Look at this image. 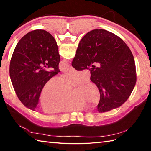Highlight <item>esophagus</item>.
Returning <instances> with one entry per match:
<instances>
[{"label":"esophagus","mask_w":151,"mask_h":151,"mask_svg":"<svg viewBox=\"0 0 151 151\" xmlns=\"http://www.w3.org/2000/svg\"><path fill=\"white\" fill-rule=\"evenodd\" d=\"M75 70V68H74L72 66H70V68H69V70L72 71V70Z\"/></svg>","instance_id":"1"}]
</instances>
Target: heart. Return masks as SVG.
Listing matches in <instances>:
<instances>
[{
    "instance_id": "1",
    "label": "heart",
    "mask_w": 151,
    "mask_h": 151,
    "mask_svg": "<svg viewBox=\"0 0 151 151\" xmlns=\"http://www.w3.org/2000/svg\"><path fill=\"white\" fill-rule=\"evenodd\" d=\"M85 71H70L60 78L52 77L43 85L39 95V104L45 113H60L83 111L88 106L86 102L96 104L100 93L95 85L87 81L74 89L70 88L88 79Z\"/></svg>"
}]
</instances>
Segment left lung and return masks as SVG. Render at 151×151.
<instances>
[{"instance_id":"left-lung-1","label":"left lung","mask_w":151,"mask_h":151,"mask_svg":"<svg viewBox=\"0 0 151 151\" xmlns=\"http://www.w3.org/2000/svg\"><path fill=\"white\" fill-rule=\"evenodd\" d=\"M58 48L44 30L28 32L17 43L10 63V76L18 98L35 111L43 85L60 72Z\"/></svg>"}]
</instances>
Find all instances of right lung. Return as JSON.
Wrapping results in <instances>:
<instances>
[{
  "instance_id": "obj_1",
  "label": "right lung",
  "mask_w": 151,
  "mask_h": 151,
  "mask_svg": "<svg viewBox=\"0 0 151 151\" xmlns=\"http://www.w3.org/2000/svg\"><path fill=\"white\" fill-rule=\"evenodd\" d=\"M94 62L99 65L90 68ZM72 66L77 70H90L91 80L100 92L99 112L121 106L136 84V68L131 50L121 38L106 30L94 29L84 36Z\"/></svg>"
}]
</instances>
